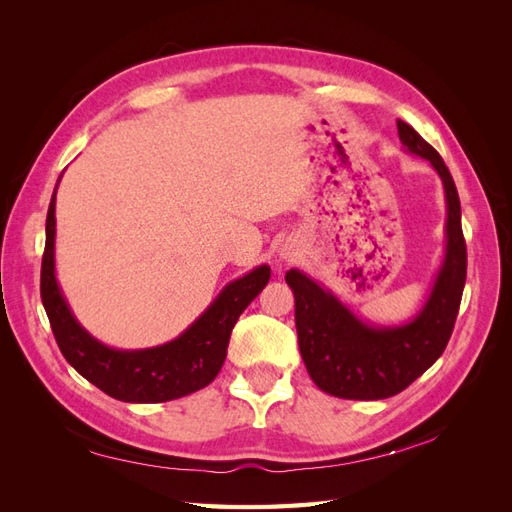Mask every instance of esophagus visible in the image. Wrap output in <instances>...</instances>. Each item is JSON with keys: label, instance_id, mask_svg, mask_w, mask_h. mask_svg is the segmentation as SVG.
Returning <instances> with one entry per match:
<instances>
[{"label": "esophagus", "instance_id": "1", "mask_svg": "<svg viewBox=\"0 0 512 512\" xmlns=\"http://www.w3.org/2000/svg\"><path fill=\"white\" fill-rule=\"evenodd\" d=\"M292 256V252H290V247H282V250H280V258L282 260H288Z\"/></svg>", "mask_w": 512, "mask_h": 512}]
</instances>
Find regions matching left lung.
Listing matches in <instances>:
<instances>
[{
  "instance_id": "left-lung-1",
  "label": "left lung",
  "mask_w": 512,
  "mask_h": 512,
  "mask_svg": "<svg viewBox=\"0 0 512 512\" xmlns=\"http://www.w3.org/2000/svg\"><path fill=\"white\" fill-rule=\"evenodd\" d=\"M397 132L404 151L427 160L444 185V256L421 309L408 322L374 324L303 271L286 273L307 374L320 391L342 399H386L423 376L451 339L466 286L468 252L455 181L440 153L406 121H397Z\"/></svg>"
}]
</instances>
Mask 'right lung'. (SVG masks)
<instances>
[{
  "label": "right lung",
  "mask_w": 512,
  "mask_h": 512,
  "mask_svg": "<svg viewBox=\"0 0 512 512\" xmlns=\"http://www.w3.org/2000/svg\"><path fill=\"white\" fill-rule=\"evenodd\" d=\"M61 179V175H59ZM57 179V185H59ZM46 213V245L42 256L40 294L57 346L66 361L106 395L128 404H160L205 389L226 359L232 327L258 292L267 286L271 269L258 265L226 284L213 303L188 329L153 348L123 350L102 344L76 320L55 273V196Z\"/></svg>",
  "instance_id": "right-lung-1"
}]
</instances>
